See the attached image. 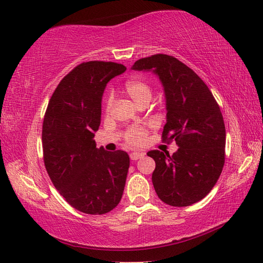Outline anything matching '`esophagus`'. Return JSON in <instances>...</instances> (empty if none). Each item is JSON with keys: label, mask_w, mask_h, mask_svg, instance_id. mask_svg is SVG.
<instances>
[{"label": "esophagus", "mask_w": 263, "mask_h": 263, "mask_svg": "<svg viewBox=\"0 0 263 263\" xmlns=\"http://www.w3.org/2000/svg\"><path fill=\"white\" fill-rule=\"evenodd\" d=\"M144 156V153H140V152H135V153H131L130 154V158L131 160H138L142 158Z\"/></svg>", "instance_id": "esophagus-1"}]
</instances>
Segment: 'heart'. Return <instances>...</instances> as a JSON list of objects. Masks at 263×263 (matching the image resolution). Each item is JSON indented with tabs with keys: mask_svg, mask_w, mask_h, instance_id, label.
Returning a JSON list of instances; mask_svg holds the SVG:
<instances>
[{
	"mask_svg": "<svg viewBox=\"0 0 263 263\" xmlns=\"http://www.w3.org/2000/svg\"><path fill=\"white\" fill-rule=\"evenodd\" d=\"M125 91L127 92L133 102L140 105L144 102H149L152 99V87H150L146 81L142 80H131L126 82ZM114 106V93L109 92L107 98H106V111L109 113ZM147 135V130L142 126H132L126 132V141L132 144V146H140L144 141Z\"/></svg>",
	"mask_w": 263,
	"mask_h": 263,
	"instance_id": "b5f03b06",
	"label": "heart"
}]
</instances>
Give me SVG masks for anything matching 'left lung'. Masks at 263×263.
<instances>
[{"instance_id":"1","label":"left lung","mask_w":263,"mask_h":263,"mask_svg":"<svg viewBox=\"0 0 263 263\" xmlns=\"http://www.w3.org/2000/svg\"><path fill=\"white\" fill-rule=\"evenodd\" d=\"M131 70L152 71L159 78L166 99L163 140H175L177 152L152 150L153 184L158 198L173 206L202 200L215 186L225 163L226 130L209 88L181 61L166 54L138 60Z\"/></svg>"}]
</instances>
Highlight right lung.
Instances as JSON below:
<instances>
[{"instance_id": "1", "label": "right lung", "mask_w": 263, "mask_h": 263, "mask_svg": "<svg viewBox=\"0 0 263 263\" xmlns=\"http://www.w3.org/2000/svg\"><path fill=\"white\" fill-rule=\"evenodd\" d=\"M122 64L85 62L55 89L43 123L44 163L54 186L66 202L89 215H103L120 203L130 157L123 150L96 148L103 93Z\"/></svg>"}]
</instances>
